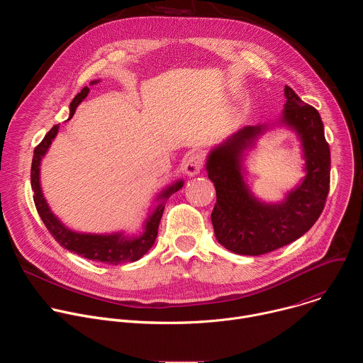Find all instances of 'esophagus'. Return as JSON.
<instances>
[{
  "mask_svg": "<svg viewBox=\"0 0 363 363\" xmlns=\"http://www.w3.org/2000/svg\"><path fill=\"white\" fill-rule=\"evenodd\" d=\"M202 165H203V157L201 153H192L188 157L186 162H185V174L188 177H195L201 172L202 169Z\"/></svg>",
  "mask_w": 363,
  "mask_h": 363,
  "instance_id": "obj_1",
  "label": "esophagus"
}]
</instances>
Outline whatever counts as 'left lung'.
I'll return each mask as SVG.
<instances>
[{
	"instance_id": "8db88e82",
	"label": "left lung",
	"mask_w": 363,
	"mask_h": 363,
	"mask_svg": "<svg viewBox=\"0 0 363 363\" xmlns=\"http://www.w3.org/2000/svg\"><path fill=\"white\" fill-rule=\"evenodd\" d=\"M284 109L277 126L291 130L301 149L304 177L279 202L258 198L247 184V152L274 125L244 126L206 157L205 169L214 182L217 202L211 214L217 241L241 255H262L307 233L320 217L329 194L330 149L319 112L284 87Z\"/></svg>"
}]
</instances>
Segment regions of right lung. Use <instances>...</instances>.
Returning <instances> with one entry per match:
<instances>
[{
    "mask_svg": "<svg viewBox=\"0 0 363 363\" xmlns=\"http://www.w3.org/2000/svg\"><path fill=\"white\" fill-rule=\"evenodd\" d=\"M100 80L90 82V86L99 83ZM90 89L86 86L82 89L80 93L74 96L70 103V116L67 121L72 119L77 106L87 97ZM59 125L53 126L48 133L44 136L41 143L34 149L33 155V164H31V188L34 191V203L38 211L40 218L43 220L44 225L50 231V234L55 237V240L69 251L79 254L84 258L93 262H100L106 264L118 266L121 263H133L142 258L155 244L158 235L160 223L165 210V201L177 191H179L184 185L182 179L172 182L171 185L165 186L155 198L157 205L149 210L146 216L142 230L138 234H126L125 231H115V233H105V234H96V233H80L69 228L62 220L51 211L47 199L44 198L41 181H40V167L41 161L48 152V147L53 143L55 138L59 133Z\"/></svg>",
    "mask_w": 363,
    "mask_h": 363,
    "instance_id": "1",
    "label": "right lung"
}]
</instances>
